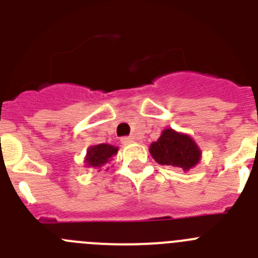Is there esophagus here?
I'll list each match as a JSON object with an SVG mask.
<instances>
[{"mask_svg":"<svg viewBox=\"0 0 258 258\" xmlns=\"http://www.w3.org/2000/svg\"><path fill=\"white\" fill-rule=\"evenodd\" d=\"M133 142H134L133 137H124V138H121L122 145H131V143Z\"/></svg>","mask_w":258,"mask_h":258,"instance_id":"34e87169","label":"esophagus"}]
</instances>
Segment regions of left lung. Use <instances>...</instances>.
<instances>
[{"instance_id":"1","label":"left lung","mask_w":258,"mask_h":258,"mask_svg":"<svg viewBox=\"0 0 258 258\" xmlns=\"http://www.w3.org/2000/svg\"><path fill=\"white\" fill-rule=\"evenodd\" d=\"M152 159L160 165L179 168L183 172L192 169L202 160V150L188 134L166 127L156 142L150 145Z\"/></svg>"}]
</instances>
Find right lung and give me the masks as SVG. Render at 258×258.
<instances>
[{"label":"right lung","mask_w":258,"mask_h":258,"mask_svg":"<svg viewBox=\"0 0 258 258\" xmlns=\"http://www.w3.org/2000/svg\"><path fill=\"white\" fill-rule=\"evenodd\" d=\"M118 147L108 143H101V145L90 146L86 151L85 164L88 168H95L99 169L107 163L112 160V157L117 154Z\"/></svg>","instance_id":"1"}]
</instances>
